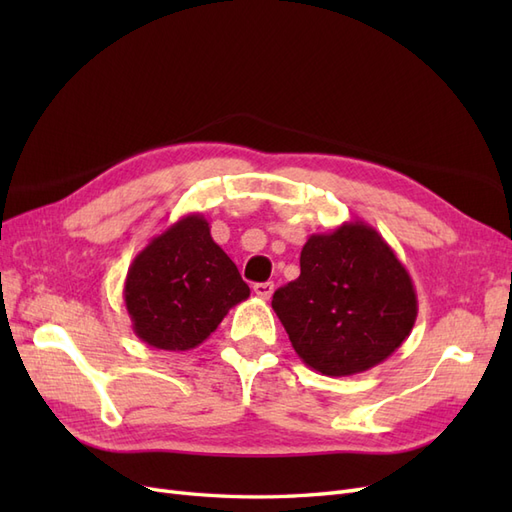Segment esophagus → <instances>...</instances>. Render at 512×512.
<instances>
[{"instance_id":"esophagus-1","label":"esophagus","mask_w":512,"mask_h":512,"mask_svg":"<svg viewBox=\"0 0 512 512\" xmlns=\"http://www.w3.org/2000/svg\"><path fill=\"white\" fill-rule=\"evenodd\" d=\"M273 282H262V284H254V292H256V297H260V299H271V294H273Z\"/></svg>"}]
</instances>
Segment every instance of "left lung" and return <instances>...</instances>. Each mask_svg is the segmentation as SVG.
<instances>
[{
	"label": "left lung",
	"instance_id": "left-lung-1",
	"mask_svg": "<svg viewBox=\"0 0 512 512\" xmlns=\"http://www.w3.org/2000/svg\"><path fill=\"white\" fill-rule=\"evenodd\" d=\"M271 307L299 359L331 378L389 359L418 314L408 269L363 220L314 232L301 250V275L275 290Z\"/></svg>",
	"mask_w": 512,
	"mask_h": 512
}]
</instances>
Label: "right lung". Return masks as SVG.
Returning <instances> with one entry per match:
<instances>
[{
    "label": "right lung",
    "mask_w": 512,
    "mask_h": 512,
    "mask_svg": "<svg viewBox=\"0 0 512 512\" xmlns=\"http://www.w3.org/2000/svg\"><path fill=\"white\" fill-rule=\"evenodd\" d=\"M247 297L250 286L200 213L183 215L153 237L132 260L123 284L136 337L170 352L203 344Z\"/></svg>",
    "instance_id": "right-lung-1"
}]
</instances>
